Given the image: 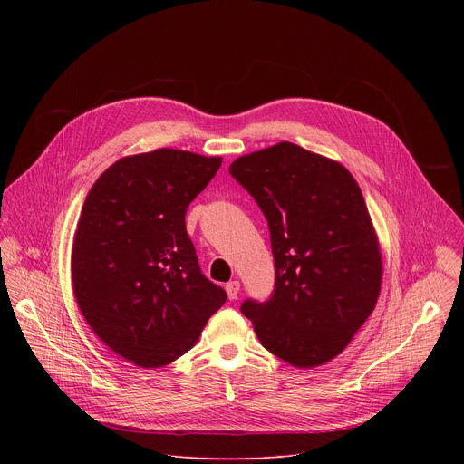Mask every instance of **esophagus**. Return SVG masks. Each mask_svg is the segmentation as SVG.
Wrapping results in <instances>:
<instances>
[{
	"mask_svg": "<svg viewBox=\"0 0 464 464\" xmlns=\"http://www.w3.org/2000/svg\"><path fill=\"white\" fill-rule=\"evenodd\" d=\"M226 292H227V297H229L231 301L237 299V295H238V292H240V283H238V281L227 283V285H226Z\"/></svg>",
	"mask_w": 464,
	"mask_h": 464,
	"instance_id": "34e87169",
	"label": "esophagus"
}]
</instances>
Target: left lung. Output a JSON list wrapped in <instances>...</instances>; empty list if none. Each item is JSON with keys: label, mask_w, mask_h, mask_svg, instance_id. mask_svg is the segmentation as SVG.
Here are the masks:
<instances>
[{"label": "left lung", "mask_w": 464, "mask_h": 464, "mask_svg": "<svg viewBox=\"0 0 464 464\" xmlns=\"http://www.w3.org/2000/svg\"><path fill=\"white\" fill-rule=\"evenodd\" d=\"M229 174L268 220L276 288L242 303L262 347L294 367L336 358L372 314L382 253L363 194L338 161L283 141L235 160Z\"/></svg>", "instance_id": "8db88e82"}]
</instances>
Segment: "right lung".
Returning a JSON list of instances; mask_svg holds the SVG:
<instances>
[{
	"label": "right lung",
	"mask_w": 464,
	"mask_h": 464,
	"mask_svg": "<svg viewBox=\"0 0 464 464\" xmlns=\"http://www.w3.org/2000/svg\"><path fill=\"white\" fill-rule=\"evenodd\" d=\"M222 158L158 149L93 183L72 251L73 292L93 333L140 367H163L200 338L226 292L198 266L185 213Z\"/></svg>",
	"instance_id": "add662e5"
}]
</instances>
